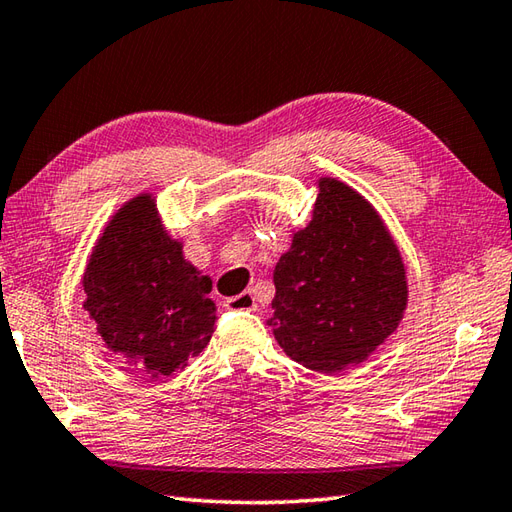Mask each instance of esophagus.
I'll use <instances>...</instances> for the list:
<instances>
[{"mask_svg": "<svg viewBox=\"0 0 512 512\" xmlns=\"http://www.w3.org/2000/svg\"><path fill=\"white\" fill-rule=\"evenodd\" d=\"M224 306L228 310H244V312H257V299L250 290H244L242 295H235L231 299H226Z\"/></svg>", "mask_w": 512, "mask_h": 512, "instance_id": "obj_1", "label": "esophagus"}]
</instances>
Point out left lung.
I'll use <instances>...</instances> for the list:
<instances>
[{"label":"left lung","mask_w":512,"mask_h":512,"mask_svg":"<svg viewBox=\"0 0 512 512\" xmlns=\"http://www.w3.org/2000/svg\"><path fill=\"white\" fill-rule=\"evenodd\" d=\"M306 228L275 266V341L292 361L334 376L361 365L407 310V273L383 217L350 184L319 178Z\"/></svg>","instance_id":"1"}]
</instances>
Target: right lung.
<instances>
[{"mask_svg":"<svg viewBox=\"0 0 512 512\" xmlns=\"http://www.w3.org/2000/svg\"><path fill=\"white\" fill-rule=\"evenodd\" d=\"M81 286L83 310L107 350L151 380L184 369L211 341V277L184 259L151 193H138L112 215Z\"/></svg>","mask_w":512,"mask_h":512,"instance_id":"obj_1","label":"right lung"}]
</instances>
